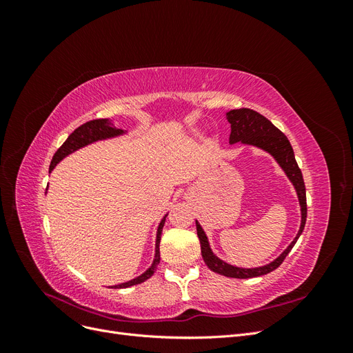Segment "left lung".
Instances as JSON below:
<instances>
[{"mask_svg":"<svg viewBox=\"0 0 353 353\" xmlns=\"http://www.w3.org/2000/svg\"><path fill=\"white\" fill-rule=\"evenodd\" d=\"M227 121L231 125L230 144L240 143L243 145H253L271 154L275 159V162L284 170L288 181L293 184L299 199V205H301V228H299L293 241L287 245V249L279 256V258L263 266H256V268H241V266L231 265L225 261L219 259L210 249L205 230L201 228L199 221H196L201 256L203 261L208 265V268L219 275L230 276V279H253V276L270 274L271 271L279 268L285 259V256L293 249L297 239L301 237L306 223V190L303 176L301 169L297 166L290 141L287 140V137L279 130V128L272 125L271 121L266 119L265 116H262L258 112L244 108L227 112Z\"/></svg>","mask_w":353,"mask_h":353,"instance_id":"obj_1","label":"left lung"}]
</instances>
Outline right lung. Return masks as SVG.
Instances as JSON below:
<instances>
[{
  "label": "right lung",
  "instance_id": "add662e5",
  "mask_svg": "<svg viewBox=\"0 0 353 353\" xmlns=\"http://www.w3.org/2000/svg\"><path fill=\"white\" fill-rule=\"evenodd\" d=\"M126 131L125 130H119V128L113 126V122L110 119H94L90 121L87 123L81 125L79 128H77L69 137L68 140L63 143V145L59 148L56 152V154L52 156V160L50 163V172L52 169L57 166V163H60L63 159L68 157L69 154L74 153L77 150L82 147H87L90 144H94L97 141H104V140H109V138H116V137H121L125 135ZM166 215L160 221L159 227H157V232H156V249H154V259L150 268L147 271H144L141 275L135 276V279L126 281V283H121V284H116L112 285L113 288H126V287H131V285H137V284H141L145 280L150 279V276L154 274L157 265L160 262V250H159V244H160V237H162V230L165 225V221H166Z\"/></svg>",
  "mask_w": 353,
  "mask_h": 353
}]
</instances>
